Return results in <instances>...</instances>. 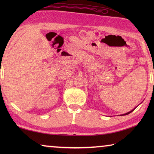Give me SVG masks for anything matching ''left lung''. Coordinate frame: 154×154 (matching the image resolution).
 <instances>
[{
    "mask_svg": "<svg viewBox=\"0 0 154 154\" xmlns=\"http://www.w3.org/2000/svg\"><path fill=\"white\" fill-rule=\"evenodd\" d=\"M153 85H154V82H153ZM134 110H132L131 111H130V112H128V113H126V114H124V115H128V114H129L130 113H131V112H132V111H133Z\"/></svg>",
    "mask_w": 154,
    "mask_h": 154,
    "instance_id": "1",
    "label": "left lung"
}]
</instances>
